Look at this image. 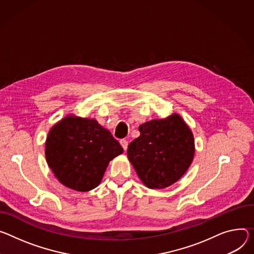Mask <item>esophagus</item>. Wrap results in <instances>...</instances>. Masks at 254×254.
Returning <instances> with one entry per match:
<instances>
[{"label":"esophagus","mask_w":254,"mask_h":254,"mask_svg":"<svg viewBox=\"0 0 254 254\" xmlns=\"http://www.w3.org/2000/svg\"><path fill=\"white\" fill-rule=\"evenodd\" d=\"M121 145H122V147L124 148V150L125 151H127V146H128V143H127V140H121Z\"/></svg>","instance_id":"esophagus-1"}]
</instances>
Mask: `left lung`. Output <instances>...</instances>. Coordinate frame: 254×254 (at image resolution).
I'll list each match as a JSON object with an SVG mask.
<instances>
[{"mask_svg": "<svg viewBox=\"0 0 254 254\" xmlns=\"http://www.w3.org/2000/svg\"><path fill=\"white\" fill-rule=\"evenodd\" d=\"M140 136L127 149V158L137 176L152 190H162L178 181L194 156L190 127L177 113L152 120L139 127Z\"/></svg>", "mask_w": 254, "mask_h": 254, "instance_id": "1", "label": "left lung"}]
</instances>
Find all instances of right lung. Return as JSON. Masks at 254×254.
Instances as JSON below:
<instances>
[{"mask_svg":"<svg viewBox=\"0 0 254 254\" xmlns=\"http://www.w3.org/2000/svg\"><path fill=\"white\" fill-rule=\"evenodd\" d=\"M124 149L94 119L68 114L50 129L45 158L56 178L67 189L89 191L97 188L110 161Z\"/></svg>","mask_w":254,"mask_h":254,"instance_id":"1","label":"right lung"}]
</instances>
